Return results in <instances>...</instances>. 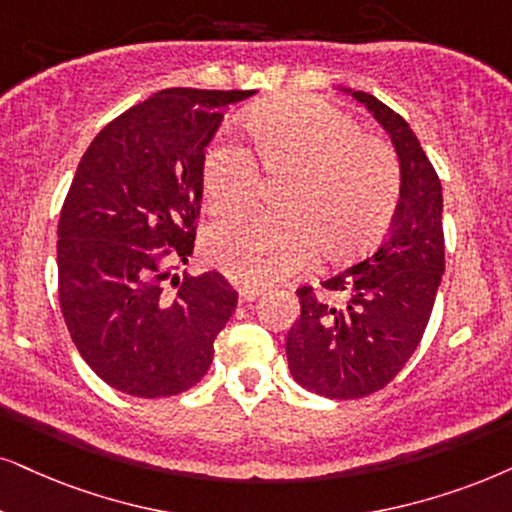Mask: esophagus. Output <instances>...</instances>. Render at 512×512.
I'll list each match as a JSON object with an SVG mask.
<instances>
[{
  "instance_id": "esophagus-1",
  "label": "esophagus",
  "mask_w": 512,
  "mask_h": 512,
  "mask_svg": "<svg viewBox=\"0 0 512 512\" xmlns=\"http://www.w3.org/2000/svg\"><path fill=\"white\" fill-rule=\"evenodd\" d=\"M262 295H264V288L248 286V283H245V286H241V297H243L245 302H255V300H260Z\"/></svg>"
}]
</instances>
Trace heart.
Masks as SVG:
<instances>
[{"label":"heart","instance_id":"obj_1","mask_svg":"<svg viewBox=\"0 0 512 512\" xmlns=\"http://www.w3.org/2000/svg\"><path fill=\"white\" fill-rule=\"evenodd\" d=\"M252 151L212 144L200 179L215 215L255 205L260 171L288 177L278 215L236 217L205 236L210 260L243 283L281 281L312 260H347L373 248L390 229L401 196L392 148L366 137L357 120L307 96L267 101L243 122Z\"/></svg>","mask_w":512,"mask_h":512}]
</instances>
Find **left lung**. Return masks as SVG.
<instances>
[{"mask_svg": "<svg viewBox=\"0 0 512 512\" xmlns=\"http://www.w3.org/2000/svg\"><path fill=\"white\" fill-rule=\"evenodd\" d=\"M390 134L401 196L390 234L364 262L297 288L300 319L286 340L288 368L304 390L359 399L383 390L416 352L444 274L442 181L409 122L366 92H352Z\"/></svg>", "mask_w": 512, "mask_h": 512, "instance_id": "1", "label": "left lung"}]
</instances>
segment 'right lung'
<instances>
[{
  "label": "right lung",
  "instance_id": "obj_1",
  "mask_svg": "<svg viewBox=\"0 0 512 512\" xmlns=\"http://www.w3.org/2000/svg\"><path fill=\"white\" fill-rule=\"evenodd\" d=\"M252 89H163L84 151L58 219V302L103 383L158 399L200 383L238 293L217 271L179 278L196 241L205 148Z\"/></svg>",
  "mask_w": 512,
  "mask_h": 512
}]
</instances>
